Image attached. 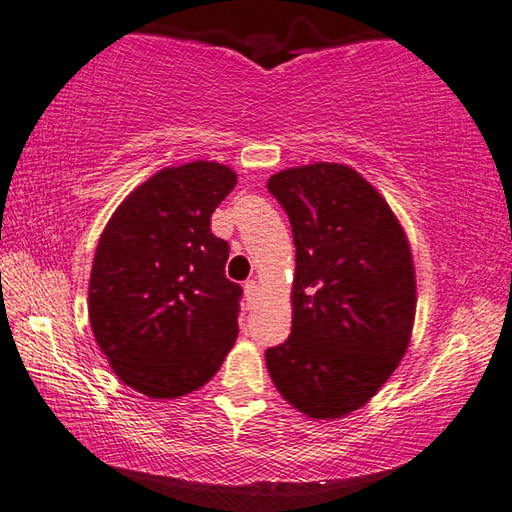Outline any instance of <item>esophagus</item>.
Here are the masks:
<instances>
[{"mask_svg":"<svg viewBox=\"0 0 512 512\" xmlns=\"http://www.w3.org/2000/svg\"><path fill=\"white\" fill-rule=\"evenodd\" d=\"M257 295H259L257 281H253V279H248V281H246V284H244V299H246V306H250V303H253V301L257 299Z\"/></svg>","mask_w":512,"mask_h":512,"instance_id":"obj_1","label":"esophagus"}]
</instances>
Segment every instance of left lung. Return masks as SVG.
Masks as SVG:
<instances>
[{
  "label": "left lung",
  "instance_id": "1",
  "mask_svg": "<svg viewBox=\"0 0 512 512\" xmlns=\"http://www.w3.org/2000/svg\"><path fill=\"white\" fill-rule=\"evenodd\" d=\"M268 191L297 246L292 332L266 350L277 391L314 420L361 409L405 356L416 317L409 239L383 195L336 162L284 169Z\"/></svg>",
  "mask_w": 512,
  "mask_h": 512
}]
</instances>
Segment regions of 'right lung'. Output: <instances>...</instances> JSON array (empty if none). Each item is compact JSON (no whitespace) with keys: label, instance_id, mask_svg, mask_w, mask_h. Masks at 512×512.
<instances>
[{"label":"right lung","instance_id":"add662e5","mask_svg":"<svg viewBox=\"0 0 512 512\" xmlns=\"http://www.w3.org/2000/svg\"><path fill=\"white\" fill-rule=\"evenodd\" d=\"M237 173L195 160L154 173L118 204L96 246L88 312L114 374L156 400L200 389L237 339L242 286L211 215Z\"/></svg>","mask_w":512,"mask_h":512}]
</instances>
